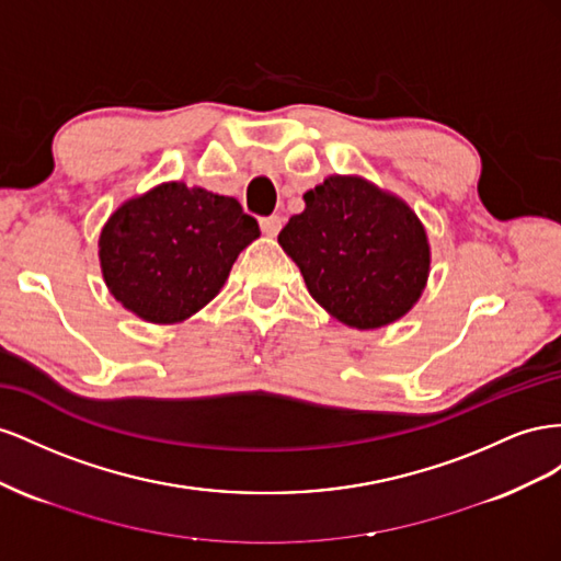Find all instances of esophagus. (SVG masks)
Here are the masks:
<instances>
[{"label": "esophagus", "instance_id": "1", "mask_svg": "<svg viewBox=\"0 0 561 561\" xmlns=\"http://www.w3.org/2000/svg\"><path fill=\"white\" fill-rule=\"evenodd\" d=\"M261 230H263L267 237H277V232L282 230V218H279V216L261 218Z\"/></svg>", "mask_w": 561, "mask_h": 561}]
</instances>
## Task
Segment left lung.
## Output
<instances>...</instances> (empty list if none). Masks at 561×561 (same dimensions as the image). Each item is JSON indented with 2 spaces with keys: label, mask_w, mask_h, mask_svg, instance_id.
Segmentation results:
<instances>
[{
  "label": "left lung",
  "mask_w": 561,
  "mask_h": 561,
  "mask_svg": "<svg viewBox=\"0 0 561 561\" xmlns=\"http://www.w3.org/2000/svg\"><path fill=\"white\" fill-rule=\"evenodd\" d=\"M279 232L310 296L352 329H380L419 302L430 244L411 206L359 175H329Z\"/></svg>",
  "instance_id": "left-lung-1"
}]
</instances>
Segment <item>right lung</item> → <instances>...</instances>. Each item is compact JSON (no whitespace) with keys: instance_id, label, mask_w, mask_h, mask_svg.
I'll return each instance as SVG.
<instances>
[{"instance_id":"1","label":"right lung","mask_w":561,"mask_h":561,"mask_svg":"<svg viewBox=\"0 0 561 561\" xmlns=\"http://www.w3.org/2000/svg\"><path fill=\"white\" fill-rule=\"evenodd\" d=\"M259 222L237 199L171 181L124 202L107 218L99 259L110 294L152 324L199 312L226 284Z\"/></svg>"}]
</instances>
